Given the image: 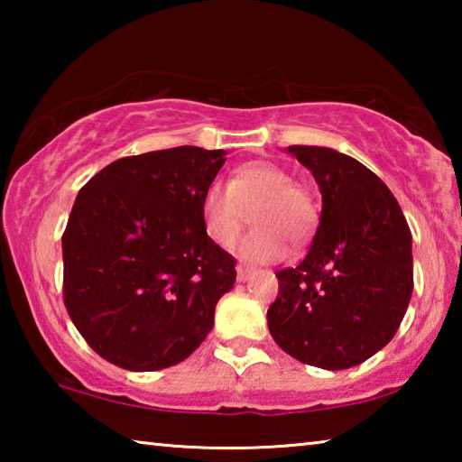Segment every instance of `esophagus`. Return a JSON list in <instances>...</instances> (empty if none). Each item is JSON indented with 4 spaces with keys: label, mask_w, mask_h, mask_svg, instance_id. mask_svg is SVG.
I'll return each mask as SVG.
<instances>
[{
    "label": "esophagus",
    "mask_w": 462,
    "mask_h": 462,
    "mask_svg": "<svg viewBox=\"0 0 462 462\" xmlns=\"http://www.w3.org/2000/svg\"><path fill=\"white\" fill-rule=\"evenodd\" d=\"M236 273H238V281H246L250 275H253L254 273V269L253 267H236Z\"/></svg>",
    "instance_id": "1"
}]
</instances>
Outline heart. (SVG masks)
Masks as SVG:
<instances>
[{
  "label": "heart",
  "instance_id": "obj_1",
  "mask_svg": "<svg viewBox=\"0 0 462 462\" xmlns=\"http://www.w3.org/2000/svg\"><path fill=\"white\" fill-rule=\"evenodd\" d=\"M253 212L254 228L240 246L246 261L267 263L285 254V238L306 242L316 230L319 209L306 187L279 162L256 159L242 162L228 183H212L201 195L199 214L208 238L220 248L236 245Z\"/></svg>",
  "mask_w": 462,
  "mask_h": 462
}]
</instances>
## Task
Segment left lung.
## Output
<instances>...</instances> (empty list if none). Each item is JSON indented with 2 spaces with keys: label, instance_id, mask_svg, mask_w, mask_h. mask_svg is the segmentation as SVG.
<instances>
[{
  "label": "left lung",
  "instance_id": "1",
  "mask_svg": "<svg viewBox=\"0 0 462 462\" xmlns=\"http://www.w3.org/2000/svg\"><path fill=\"white\" fill-rule=\"evenodd\" d=\"M322 191L310 253L277 273L271 336L328 371L365 363L393 338L413 289L411 232L400 203L363 162L324 146H289Z\"/></svg>",
  "mask_w": 462,
  "mask_h": 462
}]
</instances>
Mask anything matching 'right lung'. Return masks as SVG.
I'll list each match as a JSON object with an SVG mask.
<instances>
[{"mask_svg": "<svg viewBox=\"0 0 462 462\" xmlns=\"http://www.w3.org/2000/svg\"><path fill=\"white\" fill-rule=\"evenodd\" d=\"M224 154L177 146L124 156L81 187L62 234V300L107 363L167 369L212 330L236 259L208 238L199 203Z\"/></svg>", "mask_w": 462, "mask_h": 462, "instance_id": "obj_1", "label": "right lung"}]
</instances>
